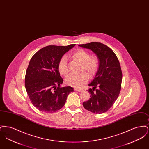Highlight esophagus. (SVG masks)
I'll return each instance as SVG.
<instances>
[{
  "label": "esophagus",
  "instance_id": "34e87169",
  "mask_svg": "<svg viewBox=\"0 0 149 149\" xmlns=\"http://www.w3.org/2000/svg\"><path fill=\"white\" fill-rule=\"evenodd\" d=\"M74 90H75V91L79 92H82V91H83L82 89H78V88H75Z\"/></svg>",
  "mask_w": 149,
  "mask_h": 149
}]
</instances>
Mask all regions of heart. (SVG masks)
I'll use <instances>...</instances> for the list:
<instances>
[{
	"label": "heart",
	"mask_w": 149,
	"mask_h": 149,
	"mask_svg": "<svg viewBox=\"0 0 149 149\" xmlns=\"http://www.w3.org/2000/svg\"><path fill=\"white\" fill-rule=\"evenodd\" d=\"M71 56L78 60L82 63L81 71H86L91 77L95 75L99 68V61L97 57L91 56L90 54L84 50L78 49L74 51ZM58 70L63 75H66L69 73L68 60L66 56H63L59 60L58 63ZM89 79V77L86 72H83L80 74H70L66 78L65 81L68 85L75 88H80Z\"/></svg>",
	"instance_id": "b5f03b06"
}]
</instances>
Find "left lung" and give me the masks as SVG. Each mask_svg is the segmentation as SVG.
<instances>
[{"mask_svg":"<svg viewBox=\"0 0 149 149\" xmlns=\"http://www.w3.org/2000/svg\"><path fill=\"white\" fill-rule=\"evenodd\" d=\"M80 47L92 50L99 60V68L88 92L91 98L83 102L86 109L93 113L101 114L113 106L118 98L122 80L120 64L113 51L102 43L79 45Z\"/></svg>","mask_w":149,"mask_h":149,"instance_id":"1","label":"left lung"}]
</instances>
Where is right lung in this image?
<instances>
[{"instance_id": "obj_1", "label": "right lung", "mask_w": 149, "mask_h": 149, "mask_svg": "<svg viewBox=\"0 0 149 149\" xmlns=\"http://www.w3.org/2000/svg\"><path fill=\"white\" fill-rule=\"evenodd\" d=\"M75 46L50 45L37 51L31 58L25 77V87L32 104L39 111L53 113L64 106L73 88L60 87L63 79L58 63L64 54Z\"/></svg>"}]
</instances>
